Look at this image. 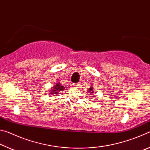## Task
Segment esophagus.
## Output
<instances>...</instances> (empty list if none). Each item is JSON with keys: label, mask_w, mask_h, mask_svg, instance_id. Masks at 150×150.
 Instances as JSON below:
<instances>
[{"label": "esophagus", "mask_w": 150, "mask_h": 150, "mask_svg": "<svg viewBox=\"0 0 150 150\" xmlns=\"http://www.w3.org/2000/svg\"><path fill=\"white\" fill-rule=\"evenodd\" d=\"M74 87H75V88H78L80 86V83H75L74 85Z\"/></svg>", "instance_id": "34e87169"}]
</instances>
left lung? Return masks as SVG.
<instances>
[{
  "mask_svg": "<svg viewBox=\"0 0 150 150\" xmlns=\"http://www.w3.org/2000/svg\"><path fill=\"white\" fill-rule=\"evenodd\" d=\"M88 92H91V93H94V91H93V87H90L89 89H88Z\"/></svg>",
  "mask_w": 150,
  "mask_h": 150,
  "instance_id": "8db88e82",
  "label": "left lung"
}]
</instances>
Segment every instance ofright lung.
I'll use <instances>...</instances> for the list:
<instances>
[{
    "label": "right lung",
    "mask_w": 150,
    "mask_h": 150,
    "mask_svg": "<svg viewBox=\"0 0 150 150\" xmlns=\"http://www.w3.org/2000/svg\"><path fill=\"white\" fill-rule=\"evenodd\" d=\"M65 88V87H64V86H62V85H61V83H56V85H55V87L50 91V94H53L54 96L57 95V94L60 92V91H63V90H64Z\"/></svg>",
    "instance_id": "1"
}]
</instances>
